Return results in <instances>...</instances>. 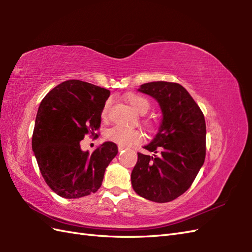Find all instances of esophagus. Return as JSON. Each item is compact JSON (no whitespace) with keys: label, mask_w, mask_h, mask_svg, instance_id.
<instances>
[{"label":"esophagus","mask_w":252,"mask_h":252,"mask_svg":"<svg viewBox=\"0 0 252 252\" xmlns=\"http://www.w3.org/2000/svg\"><path fill=\"white\" fill-rule=\"evenodd\" d=\"M118 149H119V152H122V151H125V149H126V147H122V146H118Z\"/></svg>","instance_id":"obj_1"}]
</instances>
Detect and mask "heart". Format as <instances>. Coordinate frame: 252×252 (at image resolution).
Listing matches in <instances>:
<instances>
[{
    "label": "heart",
    "instance_id": "b5f03b06",
    "mask_svg": "<svg viewBox=\"0 0 252 252\" xmlns=\"http://www.w3.org/2000/svg\"><path fill=\"white\" fill-rule=\"evenodd\" d=\"M126 100L127 103L134 108V110L141 115H145L149 110V108H151V103H149V100L140 94H131L127 96ZM110 103V99L107 100L103 107V110H101V117H103L104 119H106L107 115H108ZM105 137L108 141L118 144V145L122 147H129L132 145H135V144H138L143 141V134L141 131L121 126H115L109 127V129L105 132Z\"/></svg>",
    "mask_w": 252,
    "mask_h": 252
}]
</instances>
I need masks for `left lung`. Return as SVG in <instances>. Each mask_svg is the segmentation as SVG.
Returning a JSON list of instances; mask_svg holds the SVG:
<instances>
[{
    "instance_id": "8db88e82",
    "label": "left lung",
    "mask_w": 252,
    "mask_h": 252,
    "mask_svg": "<svg viewBox=\"0 0 252 252\" xmlns=\"http://www.w3.org/2000/svg\"><path fill=\"white\" fill-rule=\"evenodd\" d=\"M138 91L158 101L162 112L158 133L137 153L131 173L137 195L155 202L174 200L189 189L205 162L206 121L202 111L179 83L156 81L142 84Z\"/></svg>"
}]
</instances>
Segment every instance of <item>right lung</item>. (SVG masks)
Wrapping results in <instances>:
<instances>
[{
  "label": "right lung",
  "instance_id": "right-lung-1",
  "mask_svg": "<svg viewBox=\"0 0 252 252\" xmlns=\"http://www.w3.org/2000/svg\"><path fill=\"white\" fill-rule=\"evenodd\" d=\"M110 92L80 80H67L51 90L37 109L32 151L41 174L58 196L72 199L97 191L106 168L118 154L105 142L90 154L80 146L84 135L100 126L101 110Z\"/></svg>",
  "mask_w": 252,
  "mask_h": 252
}]
</instances>
